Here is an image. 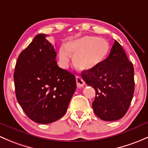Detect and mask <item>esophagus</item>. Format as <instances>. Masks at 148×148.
Listing matches in <instances>:
<instances>
[{"mask_svg": "<svg viewBox=\"0 0 148 148\" xmlns=\"http://www.w3.org/2000/svg\"><path fill=\"white\" fill-rule=\"evenodd\" d=\"M76 82H77V86L79 88H81L84 85L85 82L83 80V79L80 77V76H77L76 77Z\"/></svg>", "mask_w": 148, "mask_h": 148, "instance_id": "1", "label": "esophagus"}]
</instances>
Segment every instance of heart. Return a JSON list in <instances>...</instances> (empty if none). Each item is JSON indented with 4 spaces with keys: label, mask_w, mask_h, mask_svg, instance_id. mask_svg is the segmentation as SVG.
Instances as JSON below:
<instances>
[{
    "label": "heart",
    "mask_w": 148,
    "mask_h": 148,
    "mask_svg": "<svg viewBox=\"0 0 148 148\" xmlns=\"http://www.w3.org/2000/svg\"><path fill=\"white\" fill-rule=\"evenodd\" d=\"M109 45L101 37L84 36L69 40L59 49L58 56L63 66H66L70 56L74 64L80 71L89 70L99 66L106 57Z\"/></svg>",
    "instance_id": "1"
}]
</instances>
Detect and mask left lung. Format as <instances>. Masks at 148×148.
Segmentation results:
<instances>
[{"mask_svg": "<svg viewBox=\"0 0 148 148\" xmlns=\"http://www.w3.org/2000/svg\"><path fill=\"white\" fill-rule=\"evenodd\" d=\"M82 76L96 91L92 107L99 119L114 121L125 116L134 94V69L116 40L108 57L97 67L84 71Z\"/></svg>", "mask_w": 148, "mask_h": 148, "instance_id": "obj_1", "label": "left lung"}]
</instances>
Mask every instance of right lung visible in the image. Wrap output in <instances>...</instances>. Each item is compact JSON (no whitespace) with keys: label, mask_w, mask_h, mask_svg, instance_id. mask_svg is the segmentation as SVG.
<instances>
[{"label":"right lung","mask_w":148,"mask_h":148,"mask_svg":"<svg viewBox=\"0 0 148 148\" xmlns=\"http://www.w3.org/2000/svg\"><path fill=\"white\" fill-rule=\"evenodd\" d=\"M46 37L37 35L20 54L13 76L18 103L29 119L41 124L61 119L77 87L74 74L58 66L57 52Z\"/></svg>","instance_id":"add662e5"}]
</instances>
